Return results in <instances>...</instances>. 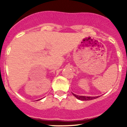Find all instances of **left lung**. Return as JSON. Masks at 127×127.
<instances>
[{
    "label": "left lung",
    "mask_w": 127,
    "mask_h": 127,
    "mask_svg": "<svg viewBox=\"0 0 127 127\" xmlns=\"http://www.w3.org/2000/svg\"><path fill=\"white\" fill-rule=\"evenodd\" d=\"M72 93L73 95L75 97V98H77L78 99H80L82 101H89V100H92V99H96V98H98V96H79L77 95Z\"/></svg>",
    "instance_id": "8db88e82"
}]
</instances>
